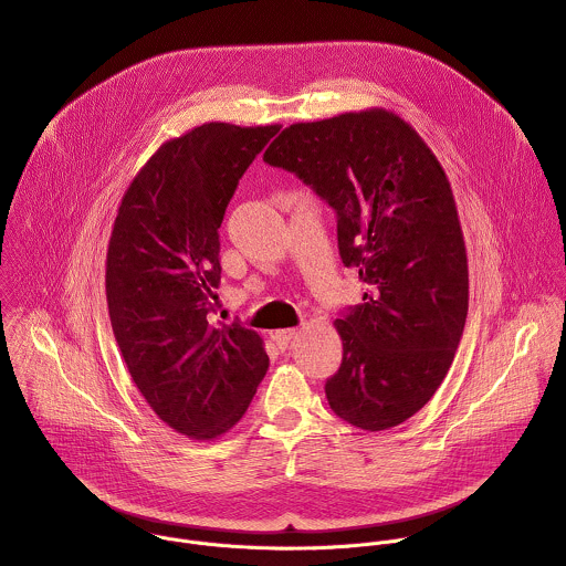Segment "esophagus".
<instances>
[{
    "label": "esophagus",
    "mask_w": 566,
    "mask_h": 566,
    "mask_svg": "<svg viewBox=\"0 0 566 566\" xmlns=\"http://www.w3.org/2000/svg\"><path fill=\"white\" fill-rule=\"evenodd\" d=\"M295 336H297L295 329H280V332H273V334H271V338L275 340V345H277L280 349H286L289 343H291Z\"/></svg>",
    "instance_id": "obj_1"
}]
</instances>
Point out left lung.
Segmentation results:
<instances>
[{
  "mask_svg": "<svg viewBox=\"0 0 566 566\" xmlns=\"http://www.w3.org/2000/svg\"><path fill=\"white\" fill-rule=\"evenodd\" d=\"M264 160L329 203L340 260L365 284L336 319L332 410L369 432L408 421L443 382L468 315L463 232L437 156L406 120L369 109L291 125Z\"/></svg>",
  "mask_w": 566,
  "mask_h": 566,
  "instance_id": "left-lung-1",
  "label": "left lung"
}]
</instances>
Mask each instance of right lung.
Instances as JSON below:
<instances>
[{
    "mask_svg": "<svg viewBox=\"0 0 566 566\" xmlns=\"http://www.w3.org/2000/svg\"><path fill=\"white\" fill-rule=\"evenodd\" d=\"M277 125L206 123L168 140L127 188L107 251V304L123 360L149 408L206 441L230 430L266 376L262 338L212 325L219 226Z\"/></svg>",
    "mask_w": 566,
    "mask_h": 566,
    "instance_id": "right-lung-1",
    "label": "right lung"
}]
</instances>
